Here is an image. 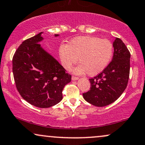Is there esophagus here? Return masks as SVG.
Segmentation results:
<instances>
[{
    "mask_svg": "<svg viewBox=\"0 0 145 145\" xmlns=\"http://www.w3.org/2000/svg\"><path fill=\"white\" fill-rule=\"evenodd\" d=\"M71 79H72L73 81H75V80H78L79 78H78V77H76V76H72Z\"/></svg>",
    "mask_w": 145,
    "mask_h": 145,
    "instance_id": "1",
    "label": "esophagus"
}]
</instances>
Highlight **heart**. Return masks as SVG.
I'll return each mask as SVG.
<instances>
[{"instance_id": "obj_1", "label": "heart", "mask_w": 145, "mask_h": 145, "mask_svg": "<svg viewBox=\"0 0 145 145\" xmlns=\"http://www.w3.org/2000/svg\"><path fill=\"white\" fill-rule=\"evenodd\" d=\"M59 57L63 67L69 70L78 61L80 65L73 69L77 75L87 73L95 76L106 69L111 62L113 46L107 39L97 36H86L75 38L67 45H61L59 49Z\"/></svg>"}]
</instances>
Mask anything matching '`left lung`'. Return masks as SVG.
<instances>
[{
  "label": "left lung",
  "instance_id": "1",
  "mask_svg": "<svg viewBox=\"0 0 145 145\" xmlns=\"http://www.w3.org/2000/svg\"><path fill=\"white\" fill-rule=\"evenodd\" d=\"M113 46L114 52L110 63L98 76L89 80L90 90L83 93L85 101L97 107H105L116 101L128 84L130 53L120 38H116Z\"/></svg>",
  "mask_w": 145,
  "mask_h": 145
}]
</instances>
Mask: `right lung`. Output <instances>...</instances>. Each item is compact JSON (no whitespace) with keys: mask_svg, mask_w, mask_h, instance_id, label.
<instances>
[{"mask_svg":"<svg viewBox=\"0 0 145 145\" xmlns=\"http://www.w3.org/2000/svg\"><path fill=\"white\" fill-rule=\"evenodd\" d=\"M42 33L19 46L13 57V73L17 89L24 100L35 107L48 108L62 100L63 89L71 82V76L39 44L44 40Z\"/></svg>","mask_w":145,"mask_h":145,"instance_id":"obj_1","label":"right lung"}]
</instances>
